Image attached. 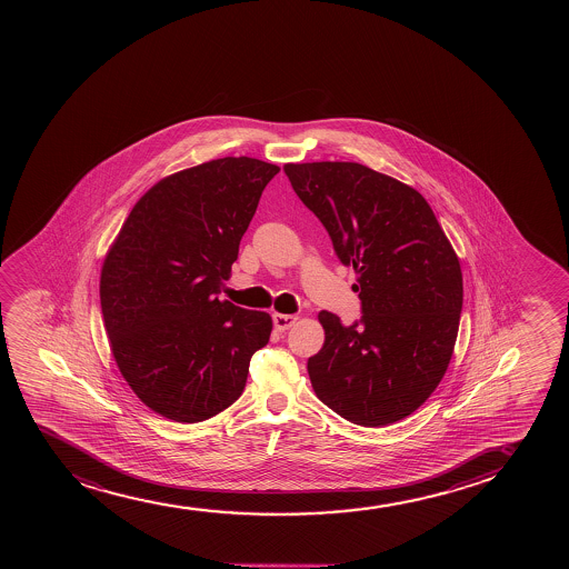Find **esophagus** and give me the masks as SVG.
Instances as JSON below:
<instances>
[{
    "mask_svg": "<svg viewBox=\"0 0 569 569\" xmlns=\"http://www.w3.org/2000/svg\"><path fill=\"white\" fill-rule=\"evenodd\" d=\"M298 317L296 315L273 313V327L277 332H287L288 328L296 325Z\"/></svg>",
    "mask_w": 569,
    "mask_h": 569,
    "instance_id": "esophagus-1",
    "label": "esophagus"
}]
</instances>
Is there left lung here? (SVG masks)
Returning a JSON list of instances; mask_svg holds the SVG:
<instances>
[{"label": "left lung", "mask_w": 569, "mask_h": 569, "mask_svg": "<svg viewBox=\"0 0 569 569\" xmlns=\"http://www.w3.org/2000/svg\"><path fill=\"white\" fill-rule=\"evenodd\" d=\"M296 196L357 271L362 317L320 311L325 346L308 360L317 397L362 427L405 419L450 365L463 308L458 254L419 191L346 161L284 164Z\"/></svg>", "instance_id": "left-lung-1"}]
</instances>
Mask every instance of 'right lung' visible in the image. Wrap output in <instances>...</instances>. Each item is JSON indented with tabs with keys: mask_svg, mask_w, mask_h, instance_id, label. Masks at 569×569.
I'll list each match as a JSON object with an SVG mask.
<instances>
[{
	"mask_svg": "<svg viewBox=\"0 0 569 569\" xmlns=\"http://www.w3.org/2000/svg\"><path fill=\"white\" fill-rule=\"evenodd\" d=\"M223 157L163 178L140 197L106 254L100 308L119 372L138 399L197 423L241 397L273 328L263 311L218 300L261 191L279 172Z\"/></svg>",
	"mask_w": 569,
	"mask_h": 569,
	"instance_id": "add662e5",
	"label": "right lung"
}]
</instances>
